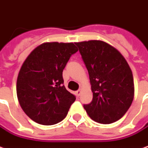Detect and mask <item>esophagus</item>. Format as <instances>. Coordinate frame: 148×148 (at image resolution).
<instances>
[{"instance_id":"esophagus-1","label":"esophagus","mask_w":148,"mask_h":148,"mask_svg":"<svg viewBox=\"0 0 148 148\" xmlns=\"http://www.w3.org/2000/svg\"><path fill=\"white\" fill-rule=\"evenodd\" d=\"M76 95H77V96H80V95H81V90H78L77 91H76Z\"/></svg>"}]
</instances>
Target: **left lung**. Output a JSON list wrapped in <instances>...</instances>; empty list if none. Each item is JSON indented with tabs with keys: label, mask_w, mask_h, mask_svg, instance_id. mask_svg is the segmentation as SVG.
I'll return each instance as SVG.
<instances>
[{
	"label": "left lung",
	"mask_w": 148,
	"mask_h": 148,
	"mask_svg": "<svg viewBox=\"0 0 148 148\" xmlns=\"http://www.w3.org/2000/svg\"><path fill=\"white\" fill-rule=\"evenodd\" d=\"M89 72L93 100L85 104L92 120L111 124L126 113L134 95V78L125 58L102 40L76 42Z\"/></svg>",
	"instance_id": "left-lung-1"
}]
</instances>
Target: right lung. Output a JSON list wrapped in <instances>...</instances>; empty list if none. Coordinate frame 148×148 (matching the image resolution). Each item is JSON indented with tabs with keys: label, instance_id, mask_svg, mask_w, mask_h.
Masks as SVG:
<instances>
[{
	"label": "right lung",
	"instance_id": "1",
	"mask_svg": "<svg viewBox=\"0 0 148 148\" xmlns=\"http://www.w3.org/2000/svg\"><path fill=\"white\" fill-rule=\"evenodd\" d=\"M78 49L73 43L45 42L26 58L17 79L21 108L35 122L51 125L62 121L75 100L63 84L62 71Z\"/></svg>",
	"mask_w": 148,
	"mask_h": 148
}]
</instances>
